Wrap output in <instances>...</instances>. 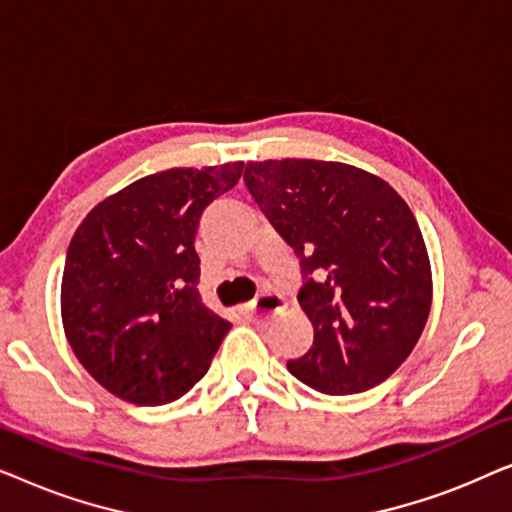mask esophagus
Here are the masks:
<instances>
[{"mask_svg": "<svg viewBox=\"0 0 512 512\" xmlns=\"http://www.w3.org/2000/svg\"><path fill=\"white\" fill-rule=\"evenodd\" d=\"M286 307L284 298L277 296V293H261L254 303H249L247 307H244V314L251 319H268L272 317V314L282 312Z\"/></svg>", "mask_w": 512, "mask_h": 512, "instance_id": "esophagus-1", "label": "esophagus"}]
</instances>
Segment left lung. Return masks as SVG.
<instances>
[{
	"label": "left lung",
	"mask_w": 512,
	"mask_h": 512,
	"mask_svg": "<svg viewBox=\"0 0 512 512\" xmlns=\"http://www.w3.org/2000/svg\"><path fill=\"white\" fill-rule=\"evenodd\" d=\"M244 184L300 261L314 342L286 368L321 394L377 387L408 359L431 310L415 214L387 181L345 163H247Z\"/></svg>",
	"instance_id": "obj_1"
}]
</instances>
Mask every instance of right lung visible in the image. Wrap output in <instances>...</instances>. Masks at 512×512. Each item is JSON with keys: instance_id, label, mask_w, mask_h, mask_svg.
Here are the masks:
<instances>
[{"instance_id": "add662e5", "label": "right lung", "mask_w": 512, "mask_h": 512, "mask_svg": "<svg viewBox=\"0 0 512 512\" xmlns=\"http://www.w3.org/2000/svg\"><path fill=\"white\" fill-rule=\"evenodd\" d=\"M244 163L174 167L125 186L69 242L62 326L81 366L135 405L177 401L205 377L230 321L202 303L195 230Z\"/></svg>"}]
</instances>
